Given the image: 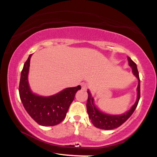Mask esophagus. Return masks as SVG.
I'll use <instances>...</instances> for the list:
<instances>
[{"label": "esophagus", "mask_w": 157, "mask_h": 157, "mask_svg": "<svg viewBox=\"0 0 157 157\" xmlns=\"http://www.w3.org/2000/svg\"><path fill=\"white\" fill-rule=\"evenodd\" d=\"M81 86H82V89L83 90H87L88 89V85L86 82H82L81 83Z\"/></svg>", "instance_id": "esophagus-1"}]
</instances>
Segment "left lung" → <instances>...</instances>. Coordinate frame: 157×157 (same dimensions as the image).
<instances>
[{
  "label": "left lung",
  "mask_w": 157,
  "mask_h": 157,
  "mask_svg": "<svg viewBox=\"0 0 157 157\" xmlns=\"http://www.w3.org/2000/svg\"><path fill=\"white\" fill-rule=\"evenodd\" d=\"M128 64L132 68L133 74L138 79V86H137V99L134 103V105L131 107V109L124 113L121 115H110L105 113L100 110L97 109L96 106L94 104V99L91 97V93L88 90V100L86 103V108H87V112L89 114V117L91 120L93 125L97 127V128L103 129V130H111V129L117 128L125 122L134 113L136 109V106L138 105L139 100L140 98V80L139 72L136 67V64L133 61L130 57H128Z\"/></svg>",
  "instance_id": "obj_1"
}]
</instances>
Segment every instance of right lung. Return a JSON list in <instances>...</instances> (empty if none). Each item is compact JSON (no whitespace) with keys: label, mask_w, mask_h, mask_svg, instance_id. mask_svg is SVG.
I'll list each match as a JSON object with an SVG mask.
<instances>
[{"label":"right lung","mask_w":157,"mask_h":157,"mask_svg":"<svg viewBox=\"0 0 157 157\" xmlns=\"http://www.w3.org/2000/svg\"><path fill=\"white\" fill-rule=\"evenodd\" d=\"M32 55L23 66L19 84V94L24 109L39 125L53 126L59 124L66 117L68 108L75 99V94L81 86L65 89L49 97H42L31 91L28 82V74Z\"/></svg>","instance_id":"right-lung-1"}]
</instances>
